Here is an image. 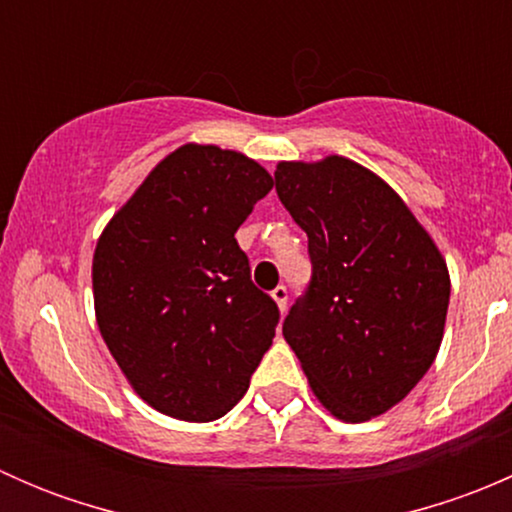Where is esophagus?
Wrapping results in <instances>:
<instances>
[{"label":"esophagus","instance_id":"34e87169","mask_svg":"<svg viewBox=\"0 0 512 512\" xmlns=\"http://www.w3.org/2000/svg\"><path fill=\"white\" fill-rule=\"evenodd\" d=\"M272 299H275V302H277V307H280V312H285V309H287V299H289L287 287L280 285V287L272 289Z\"/></svg>","mask_w":512,"mask_h":512}]
</instances>
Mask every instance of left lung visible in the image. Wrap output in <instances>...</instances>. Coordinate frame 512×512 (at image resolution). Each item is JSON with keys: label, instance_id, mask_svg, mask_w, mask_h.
Masks as SVG:
<instances>
[{"label": "left lung", "instance_id": "obj_1", "mask_svg": "<svg viewBox=\"0 0 512 512\" xmlns=\"http://www.w3.org/2000/svg\"><path fill=\"white\" fill-rule=\"evenodd\" d=\"M275 183L312 257V282L282 334L329 414H386L441 347L446 260L399 193L354 160H282Z\"/></svg>", "mask_w": 512, "mask_h": 512}]
</instances>
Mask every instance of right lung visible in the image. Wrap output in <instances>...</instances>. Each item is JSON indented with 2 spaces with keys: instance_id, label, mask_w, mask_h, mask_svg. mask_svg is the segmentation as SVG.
<instances>
[{
  "instance_id": "add662e5",
  "label": "right lung",
  "mask_w": 512,
  "mask_h": 512,
  "mask_svg": "<svg viewBox=\"0 0 512 512\" xmlns=\"http://www.w3.org/2000/svg\"><path fill=\"white\" fill-rule=\"evenodd\" d=\"M272 185L257 160L185 143L98 237V329L133 391L160 414L225 416L270 349L280 309L252 285L235 232Z\"/></svg>"
}]
</instances>
